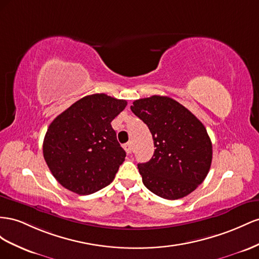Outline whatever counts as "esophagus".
Wrapping results in <instances>:
<instances>
[{"label":"esophagus","instance_id":"34e87169","mask_svg":"<svg viewBox=\"0 0 259 259\" xmlns=\"http://www.w3.org/2000/svg\"><path fill=\"white\" fill-rule=\"evenodd\" d=\"M123 149H124V151L127 152L128 154H130V153L132 152V143H131V142L125 143V144L123 145Z\"/></svg>","mask_w":259,"mask_h":259}]
</instances>
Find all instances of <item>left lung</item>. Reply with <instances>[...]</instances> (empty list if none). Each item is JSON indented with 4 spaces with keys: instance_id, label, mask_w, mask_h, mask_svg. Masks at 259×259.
<instances>
[{
    "instance_id": "left-lung-1",
    "label": "left lung",
    "mask_w": 259,
    "mask_h": 259,
    "mask_svg": "<svg viewBox=\"0 0 259 259\" xmlns=\"http://www.w3.org/2000/svg\"><path fill=\"white\" fill-rule=\"evenodd\" d=\"M130 108L149 127L156 147L149 161L138 165L144 186L166 199L193 192L211 165L212 146L204 124L168 97L140 99Z\"/></svg>"
}]
</instances>
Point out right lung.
<instances>
[{
    "label": "right lung",
    "instance_id": "obj_1",
    "mask_svg": "<svg viewBox=\"0 0 259 259\" xmlns=\"http://www.w3.org/2000/svg\"><path fill=\"white\" fill-rule=\"evenodd\" d=\"M125 106L127 101L104 93L87 95L51 122L43 156L64 188L89 195L114 180L125 152L110 122Z\"/></svg>",
    "mask_w": 259,
    "mask_h": 259
}]
</instances>
